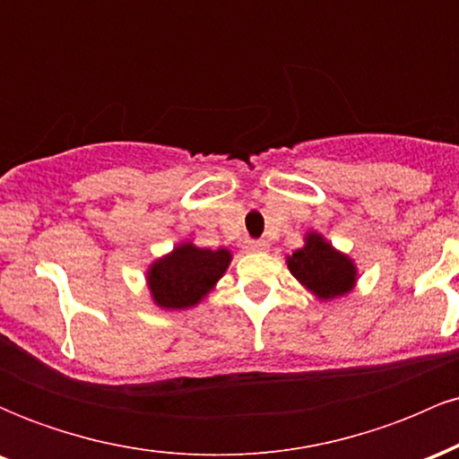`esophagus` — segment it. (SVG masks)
I'll return each instance as SVG.
<instances>
[{
    "mask_svg": "<svg viewBox=\"0 0 459 459\" xmlns=\"http://www.w3.org/2000/svg\"><path fill=\"white\" fill-rule=\"evenodd\" d=\"M244 247H246V252H267L270 244H267L265 239H246Z\"/></svg>",
    "mask_w": 459,
    "mask_h": 459,
    "instance_id": "34e87169",
    "label": "esophagus"
}]
</instances>
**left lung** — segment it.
<instances>
[{
	"label": "left lung",
	"instance_id": "left-lung-1",
	"mask_svg": "<svg viewBox=\"0 0 459 459\" xmlns=\"http://www.w3.org/2000/svg\"><path fill=\"white\" fill-rule=\"evenodd\" d=\"M287 267L293 278L313 293L319 302H332L354 291L358 282L356 261L336 250L332 241L317 230L304 235V246L287 255Z\"/></svg>",
	"mask_w": 459,
	"mask_h": 459
}]
</instances>
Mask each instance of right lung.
I'll use <instances>...</instances> for the list:
<instances>
[{
  "mask_svg": "<svg viewBox=\"0 0 459 459\" xmlns=\"http://www.w3.org/2000/svg\"><path fill=\"white\" fill-rule=\"evenodd\" d=\"M233 255L226 247L209 250L181 241L146 267V287L161 310H186L203 302L229 270Z\"/></svg>",
  "mask_w": 459,
  "mask_h": 459,
  "instance_id": "right-lung-1",
  "label": "right lung"
}]
</instances>
